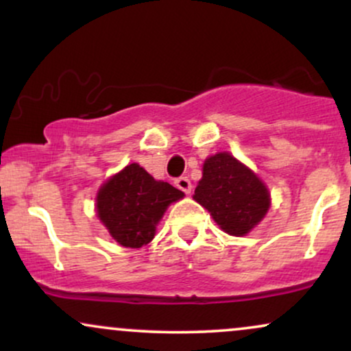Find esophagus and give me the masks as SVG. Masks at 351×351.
<instances>
[{
  "label": "esophagus",
  "mask_w": 351,
  "mask_h": 351,
  "mask_svg": "<svg viewBox=\"0 0 351 351\" xmlns=\"http://www.w3.org/2000/svg\"><path fill=\"white\" fill-rule=\"evenodd\" d=\"M175 184H176V188H180L181 191L183 193H186V195H189V193H191V181H189L186 176H181V178H178L175 181Z\"/></svg>",
  "instance_id": "1"
}]
</instances>
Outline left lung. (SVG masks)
Returning <instances> with one entry per match:
<instances>
[{"mask_svg": "<svg viewBox=\"0 0 351 351\" xmlns=\"http://www.w3.org/2000/svg\"><path fill=\"white\" fill-rule=\"evenodd\" d=\"M193 199L208 209L224 232L237 237L251 232L271 208V193L264 181L229 152L204 160Z\"/></svg>", "mask_w": 351, "mask_h": 351, "instance_id": "left-lung-1", "label": "left lung"}]
</instances>
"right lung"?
Returning <instances> with one entry per match:
<instances>
[{"label": "right lung", "mask_w": 351, "mask_h": 351, "mask_svg": "<svg viewBox=\"0 0 351 351\" xmlns=\"http://www.w3.org/2000/svg\"><path fill=\"white\" fill-rule=\"evenodd\" d=\"M183 196V191L155 180L138 163H130L99 188L95 213L117 243L138 249L155 237L165 211Z\"/></svg>", "instance_id": "1"}]
</instances>
